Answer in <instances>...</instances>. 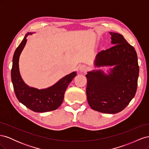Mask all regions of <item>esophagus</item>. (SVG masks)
<instances>
[{
  "label": "esophagus",
  "mask_w": 149,
  "mask_h": 149,
  "mask_svg": "<svg viewBox=\"0 0 149 149\" xmlns=\"http://www.w3.org/2000/svg\"><path fill=\"white\" fill-rule=\"evenodd\" d=\"M79 71L81 72H86V71H87V70H88V68H87V66H86V65H81L79 66Z\"/></svg>",
  "instance_id": "34e87169"
}]
</instances>
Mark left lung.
<instances>
[{
	"mask_svg": "<svg viewBox=\"0 0 149 149\" xmlns=\"http://www.w3.org/2000/svg\"><path fill=\"white\" fill-rule=\"evenodd\" d=\"M109 33L114 46L97 53L94 66L113 68L108 74L101 70L88 72L86 95L93 110L116 114L123 111L135 96L139 67L134 48L122 35Z\"/></svg>",
	"mask_w": 149,
	"mask_h": 149,
	"instance_id": "obj_1",
	"label": "left lung"
}]
</instances>
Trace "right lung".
<instances>
[{
    "instance_id": "obj_1",
    "label": "right lung",
    "mask_w": 149,
    "mask_h": 149,
    "mask_svg": "<svg viewBox=\"0 0 149 149\" xmlns=\"http://www.w3.org/2000/svg\"><path fill=\"white\" fill-rule=\"evenodd\" d=\"M26 33L23 40L15 49L13 56L11 79L17 98L29 109L37 112H45L55 110L63 101L64 94L68 86L76 76L74 71L60 79L57 83L46 89H38L30 87L22 79L19 71V58L24 48L29 35Z\"/></svg>"
}]
</instances>
